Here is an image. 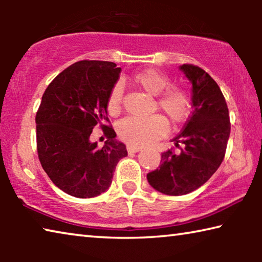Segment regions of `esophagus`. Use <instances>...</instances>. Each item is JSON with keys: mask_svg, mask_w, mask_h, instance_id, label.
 <instances>
[{"mask_svg": "<svg viewBox=\"0 0 262 262\" xmlns=\"http://www.w3.org/2000/svg\"><path fill=\"white\" fill-rule=\"evenodd\" d=\"M140 150H142L141 147H136V145H127V151L129 154H134V152H137L140 151Z\"/></svg>", "mask_w": 262, "mask_h": 262, "instance_id": "obj_1", "label": "esophagus"}]
</instances>
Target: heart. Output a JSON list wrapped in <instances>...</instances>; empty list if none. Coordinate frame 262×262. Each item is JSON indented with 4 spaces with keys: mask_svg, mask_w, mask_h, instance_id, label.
Here are the masks:
<instances>
[{
    "mask_svg": "<svg viewBox=\"0 0 262 262\" xmlns=\"http://www.w3.org/2000/svg\"><path fill=\"white\" fill-rule=\"evenodd\" d=\"M135 85L149 95L156 96V107L166 114L172 123H180L187 119L190 112V96L179 85H170L171 79L166 74L155 69L143 70L133 77ZM123 89L120 83L110 91L106 108L110 114H118L122 107ZM167 122L161 114L150 117H126L118 123L120 139L130 145L142 147L165 134Z\"/></svg>",
    "mask_w": 262,
    "mask_h": 262,
    "instance_id": "obj_1",
    "label": "heart"
}]
</instances>
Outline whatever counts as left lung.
Segmentation results:
<instances>
[{
  "label": "left lung",
  "instance_id": "obj_1",
  "mask_svg": "<svg viewBox=\"0 0 262 262\" xmlns=\"http://www.w3.org/2000/svg\"><path fill=\"white\" fill-rule=\"evenodd\" d=\"M192 83L194 111L173 142V149L162 154V164L149 172L152 187L166 195H184L200 187L223 162L230 135L229 110L220 86L198 66L180 67Z\"/></svg>",
  "mask_w": 262,
  "mask_h": 262
}]
</instances>
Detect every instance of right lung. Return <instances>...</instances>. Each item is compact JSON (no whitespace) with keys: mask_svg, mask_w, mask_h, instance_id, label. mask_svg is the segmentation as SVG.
Returning <instances> with one entry per match:
<instances>
[{"mask_svg":"<svg viewBox=\"0 0 262 262\" xmlns=\"http://www.w3.org/2000/svg\"><path fill=\"white\" fill-rule=\"evenodd\" d=\"M120 73L114 62L82 60L57 75L42 95L35 115L39 161L53 184L72 196L105 192L127 156L126 145L105 125L107 97ZM97 124L108 139L103 148L90 142Z\"/></svg>","mask_w":262,"mask_h":262,"instance_id":"1","label":"right lung"}]
</instances>
